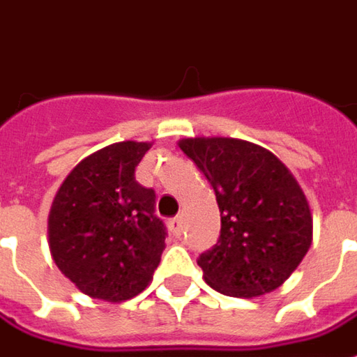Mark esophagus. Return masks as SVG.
<instances>
[{"mask_svg":"<svg viewBox=\"0 0 357 357\" xmlns=\"http://www.w3.org/2000/svg\"><path fill=\"white\" fill-rule=\"evenodd\" d=\"M170 230L174 231V236H181L183 234V220H181V216H176V218H172L170 220Z\"/></svg>","mask_w":357,"mask_h":357,"instance_id":"esophagus-1","label":"esophagus"}]
</instances>
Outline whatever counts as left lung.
<instances>
[{"label": "left lung", "mask_w": 357, "mask_h": 357, "mask_svg": "<svg viewBox=\"0 0 357 357\" xmlns=\"http://www.w3.org/2000/svg\"><path fill=\"white\" fill-rule=\"evenodd\" d=\"M179 149L213 185L220 238L199 257L204 282L231 298H257L282 286L313 239L303 189L282 160L231 137L181 139Z\"/></svg>", "instance_id": "left-lung-1"}]
</instances>
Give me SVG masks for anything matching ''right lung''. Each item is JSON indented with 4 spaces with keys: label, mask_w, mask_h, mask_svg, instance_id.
I'll use <instances>...</instances> for the list:
<instances>
[{
    "label": "right lung",
    "mask_w": 357,
    "mask_h": 357,
    "mask_svg": "<svg viewBox=\"0 0 357 357\" xmlns=\"http://www.w3.org/2000/svg\"><path fill=\"white\" fill-rule=\"evenodd\" d=\"M151 143L123 141L81 160L57 189L48 216L52 259L96 300H131L149 286L166 248L153 189L135 179Z\"/></svg>",
    "instance_id": "right-lung-1"
}]
</instances>
